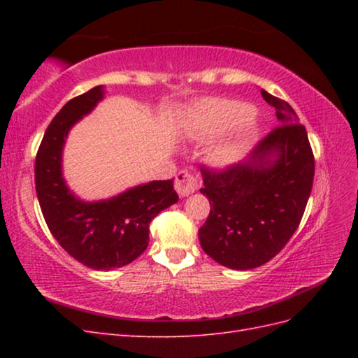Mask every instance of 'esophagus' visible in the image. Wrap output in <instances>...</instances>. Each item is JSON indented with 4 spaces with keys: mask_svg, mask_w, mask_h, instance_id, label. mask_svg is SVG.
I'll list each match as a JSON object with an SVG mask.
<instances>
[{
    "mask_svg": "<svg viewBox=\"0 0 358 358\" xmlns=\"http://www.w3.org/2000/svg\"><path fill=\"white\" fill-rule=\"evenodd\" d=\"M200 183L201 182L197 175H194V173H189L187 170H182L178 173V176L175 179V189L180 197H185L196 189H199Z\"/></svg>",
    "mask_w": 358,
    "mask_h": 358,
    "instance_id": "1",
    "label": "esophagus"
}]
</instances>
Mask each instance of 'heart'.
I'll return each mask as SVG.
<instances>
[{"label": "heart", "mask_w": 358, "mask_h": 358, "mask_svg": "<svg viewBox=\"0 0 358 358\" xmlns=\"http://www.w3.org/2000/svg\"><path fill=\"white\" fill-rule=\"evenodd\" d=\"M200 116L206 133H221L241 124L236 136L216 150V157L220 159H231L241 155L257 134L252 109L241 101L208 100L200 106Z\"/></svg>", "instance_id": "1"}]
</instances>
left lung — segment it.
Wrapping results in <instances>:
<instances>
[{
	"instance_id": "8db88e82",
	"label": "left lung",
	"mask_w": 358,
	"mask_h": 358,
	"mask_svg": "<svg viewBox=\"0 0 358 358\" xmlns=\"http://www.w3.org/2000/svg\"><path fill=\"white\" fill-rule=\"evenodd\" d=\"M280 124L249 158L230 167L200 166L210 213L200 227L203 251L236 270L255 268L278 255L294 234L312 191L315 158L292 107L262 90Z\"/></svg>"
}]
</instances>
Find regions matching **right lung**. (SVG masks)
I'll list each match as a JSON object with an SVG mask.
<instances>
[{
    "mask_svg": "<svg viewBox=\"0 0 358 358\" xmlns=\"http://www.w3.org/2000/svg\"><path fill=\"white\" fill-rule=\"evenodd\" d=\"M103 99L95 86L74 96L52 119L36 155V192L52 236L83 266L110 270L127 266L149 243V224L179 197L173 179L154 180L106 201L83 203L69 191L61 154L69 129Z\"/></svg>",
    "mask_w": 358,
    "mask_h": 358,
    "instance_id": "obj_1",
    "label": "right lung"
}]
</instances>
